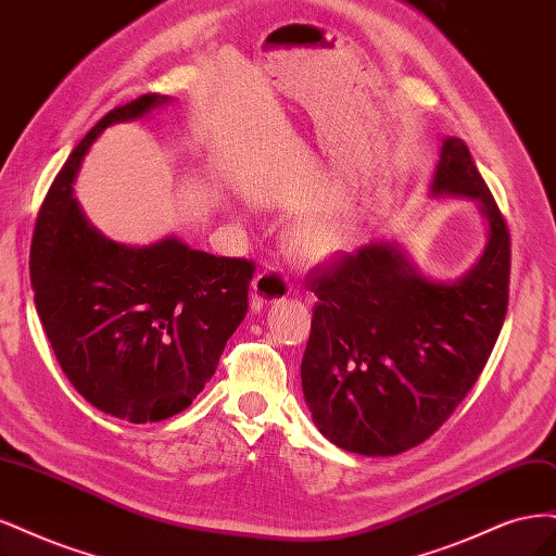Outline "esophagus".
<instances>
[{"instance_id": "esophagus-1", "label": "esophagus", "mask_w": 556, "mask_h": 556, "mask_svg": "<svg viewBox=\"0 0 556 556\" xmlns=\"http://www.w3.org/2000/svg\"><path fill=\"white\" fill-rule=\"evenodd\" d=\"M291 293V283L279 270L270 267V270H263L252 281V307L261 309L267 302L283 300Z\"/></svg>"}]
</instances>
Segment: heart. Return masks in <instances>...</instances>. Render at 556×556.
<instances>
[{"mask_svg":"<svg viewBox=\"0 0 556 556\" xmlns=\"http://www.w3.org/2000/svg\"><path fill=\"white\" fill-rule=\"evenodd\" d=\"M344 244L342 226L328 219H312L295 226L289 236L291 252L302 261H324Z\"/></svg>","mask_w":556,"mask_h":556,"instance_id":"1","label":"heart"}]
</instances>
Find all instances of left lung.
Returning <instances> with one entry per match:
<instances>
[{"instance_id": "left-lung-1", "label": "left lung", "mask_w": 556, "mask_h": 556, "mask_svg": "<svg viewBox=\"0 0 556 556\" xmlns=\"http://www.w3.org/2000/svg\"><path fill=\"white\" fill-rule=\"evenodd\" d=\"M432 191L467 195L485 214L488 247L467 275L429 281L388 242L307 275L318 302L302 392L320 434L349 453L400 455L432 437L478 381L504 326L510 232L464 140H443Z\"/></svg>"}]
</instances>
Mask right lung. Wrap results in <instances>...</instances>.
I'll list each match as a JSON object with an SVG mask.
<instances>
[{"label": "right lung", "mask_w": 556, "mask_h": 556, "mask_svg": "<svg viewBox=\"0 0 556 556\" xmlns=\"http://www.w3.org/2000/svg\"><path fill=\"white\" fill-rule=\"evenodd\" d=\"M166 97L142 94L101 117L50 185L34 226V302L66 379L103 414L159 422L185 410L217 371L247 314L256 265L180 240L124 247L87 224L74 199L80 161L115 122Z\"/></svg>", "instance_id": "obj_1"}]
</instances>
